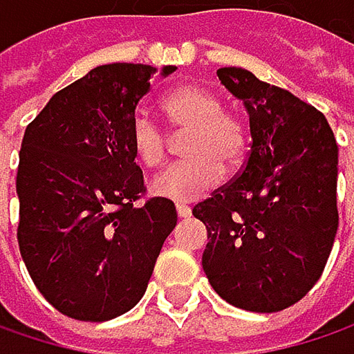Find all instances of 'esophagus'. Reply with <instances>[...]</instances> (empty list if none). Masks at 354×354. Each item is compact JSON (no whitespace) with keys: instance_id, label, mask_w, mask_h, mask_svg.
<instances>
[{"instance_id":"esophagus-1","label":"esophagus","mask_w":354,"mask_h":354,"mask_svg":"<svg viewBox=\"0 0 354 354\" xmlns=\"http://www.w3.org/2000/svg\"><path fill=\"white\" fill-rule=\"evenodd\" d=\"M176 213L178 217H188L190 215V207L184 205V203H176Z\"/></svg>"}]
</instances>
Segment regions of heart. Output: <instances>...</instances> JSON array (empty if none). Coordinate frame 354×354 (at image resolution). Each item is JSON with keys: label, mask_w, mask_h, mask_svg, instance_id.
<instances>
[{"label": "heart", "mask_w": 354, "mask_h": 354, "mask_svg": "<svg viewBox=\"0 0 354 354\" xmlns=\"http://www.w3.org/2000/svg\"><path fill=\"white\" fill-rule=\"evenodd\" d=\"M162 110L176 135H184L182 153L186 162L168 168L153 180V192L162 198L190 201L215 188L223 168L238 170L248 153L246 124L223 110L221 98L198 84H182L162 98ZM129 143L137 162L145 168H160L170 149L168 133L145 112L131 120Z\"/></svg>", "instance_id": "obj_1"}]
</instances>
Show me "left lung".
Here are the masks:
<instances>
[{"label": "left lung", "instance_id": "8db88e82", "mask_svg": "<svg viewBox=\"0 0 354 354\" xmlns=\"http://www.w3.org/2000/svg\"><path fill=\"white\" fill-rule=\"evenodd\" d=\"M221 84L250 116V153L238 176L194 205L207 227L203 268L232 306L272 314L316 285L338 230V147L318 108L223 67Z\"/></svg>", "mask_w": 354, "mask_h": 354}]
</instances>
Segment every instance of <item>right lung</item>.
Returning a JSON list of instances; mask_svg holds the SVG:
<instances>
[{"mask_svg":"<svg viewBox=\"0 0 354 354\" xmlns=\"http://www.w3.org/2000/svg\"><path fill=\"white\" fill-rule=\"evenodd\" d=\"M153 71L100 65L59 90L26 127L18 244L38 291L63 316L106 322L135 308L176 227L170 198L140 203L147 188L129 143Z\"/></svg>","mask_w":354,"mask_h":354,"instance_id":"right-lung-1","label":"right lung"}]
</instances>
